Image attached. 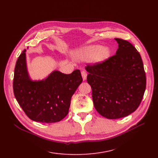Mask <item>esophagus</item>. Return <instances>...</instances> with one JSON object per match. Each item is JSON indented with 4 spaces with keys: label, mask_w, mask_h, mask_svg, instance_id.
<instances>
[{
    "label": "esophagus",
    "mask_w": 158,
    "mask_h": 158,
    "mask_svg": "<svg viewBox=\"0 0 158 158\" xmlns=\"http://www.w3.org/2000/svg\"><path fill=\"white\" fill-rule=\"evenodd\" d=\"M81 75H82V77H83V81H85L87 79V73L85 71H81Z\"/></svg>",
    "instance_id": "34e87169"
}]
</instances>
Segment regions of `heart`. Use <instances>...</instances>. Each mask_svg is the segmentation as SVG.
Returning a JSON list of instances; mask_svg holds the SVG:
<instances>
[{"label": "heart", "instance_id": "b5f03b06", "mask_svg": "<svg viewBox=\"0 0 158 158\" xmlns=\"http://www.w3.org/2000/svg\"><path fill=\"white\" fill-rule=\"evenodd\" d=\"M109 51L106 48L99 45L91 46L79 51L76 53V57L81 60H93L97 57L99 59H103L106 57Z\"/></svg>", "mask_w": 158, "mask_h": 158}]
</instances>
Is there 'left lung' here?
Instances as JSON below:
<instances>
[{
  "instance_id": "8db88e82",
  "label": "left lung",
  "mask_w": 158,
  "mask_h": 158,
  "mask_svg": "<svg viewBox=\"0 0 158 158\" xmlns=\"http://www.w3.org/2000/svg\"><path fill=\"white\" fill-rule=\"evenodd\" d=\"M115 39L119 44L115 55L85 67L95 110L111 119L123 118L135 111L146 87V77L139 52L127 40Z\"/></svg>"
}]
</instances>
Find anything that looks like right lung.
I'll use <instances>...</instances> for the list:
<instances>
[{
	"label": "right lung",
	"mask_w": 158,
	"mask_h": 158,
	"mask_svg": "<svg viewBox=\"0 0 158 158\" xmlns=\"http://www.w3.org/2000/svg\"><path fill=\"white\" fill-rule=\"evenodd\" d=\"M25 51L16 63L14 95L25 114L35 121L55 123L69 113L71 99L83 79L79 69L71 74L55 71L42 81H33L28 75Z\"/></svg>",
	"instance_id": "1"
}]
</instances>
